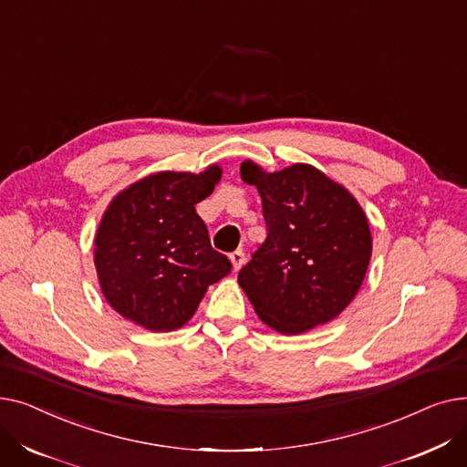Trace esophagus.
<instances>
[{"instance_id": "esophagus-1", "label": "esophagus", "mask_w": 467, "mask_h": 467, "mask_svg": "<svg viewBox=\"0 0 467 467\" xmlns=\"http://www.w3.org/2000/svg\"><path fill=\"white\" fill-rule=\"evenodd\" d=\"M231 261H233V268H234V273H238V271H240V266L244 265V252H242V250H236V252H233V254H231Z\"/></svg>"}]
</instances>
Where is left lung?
Instances as JSON below:
<instances>
[{"instance_id":"8db88e82","label":"left lung","mask_w":467,"mask_h":467,"mask_svg":"<svg viewBox=\"0 0 467 467\" xmlns=\"http://www.w3.org/2000/svg\"><path fill=\"white\" fill-rule=\"evenodd\" d=\"M240 176L257 187L268 229L238 273L259 320L282 335L335 320L358 296L371 261L363 208L345 185L312 164L266 171L244 161Z\"/></svg>"}]
</instances>
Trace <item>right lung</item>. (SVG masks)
Masks as SVG:
<instances>
[{"instance_id": "obj_1", "label": "right lung", "mask_w": 467, "mask_h": 467, "mask_svg": "<svg viewBox=\"0 0 467 467\" xmlns=\"http://www.w3.org/2000/svg\"><path fill=\"white\" fill-rule=\"evenodd\" d=\"M221 166L164 170L113 196L94 236V266L109 306L155 333L183 327L208 287L231 273L212 248L194 204L212 194Z\"/></svg>"}]
</instances>
